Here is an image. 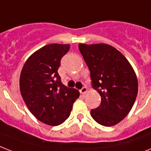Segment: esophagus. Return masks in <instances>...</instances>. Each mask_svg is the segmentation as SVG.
Here are the masks:
<instances>
[{
    "label": "esophagus",
    "instance_id": "obj_1",
    "mask_svg": "<svg viewBox=\"0 0 151 151\" xmlns=\"http://www.w3.org/2000/svg\"><path fill=\"white\" fill-rule=\"evenodd\" d=\"M87 92H88V88H86V87H83V88H81V90H80V93L81 94L86 93Z\"/></svg>",
    "mask_w": 151,
    "mask_h": 151
}]
</instances>
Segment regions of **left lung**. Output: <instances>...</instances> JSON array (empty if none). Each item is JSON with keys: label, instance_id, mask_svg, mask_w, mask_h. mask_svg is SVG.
<instances>
[{"label": "left lung", "instance_id": "obj_1", "mask_svg": "<svg viewBox=\"0 0 151 151\" xmlns=\"http://www.w3.org/2000/svg\"><path fill=\"white\" fill-rule=\"evenodd\" d=\"M78 48L90 70L93 87L101 97L100 106L91 110V116L103 126L119 124L130 112L138 93L134 69L111 45L80 43Z\"/></svg>", "mask_w": 151, "mask_h": 151}]
</instances>
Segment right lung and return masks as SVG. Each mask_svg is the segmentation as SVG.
<instances>
[{
  "mask_svg": "<svg viewBox=\"0 0 151 151\" xmlns=\"http://www.w3.org/2000/svg\"><path fill=\"white\" fill-rule=\"evenodd\" d=\"M70 47L46 45L27 58L20 73L19 89L27 109L36 119L50 126L65 122L80 96L78 89L62 83L58 73L61 58Z\"/></svg>",
  "mask_w": 151,
  "mask_h": 151,
  "instance_id": "obj_1",
  "label": "right lung"
}]
</instances>
